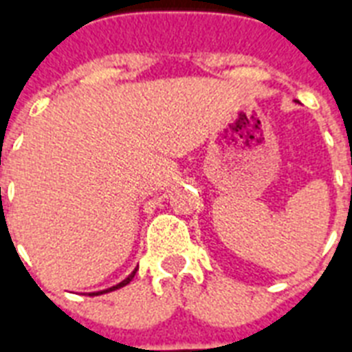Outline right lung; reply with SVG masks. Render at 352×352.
Segmentation results:
<instances>
[{"label":"right lung","mask_w":352,"mask_h":352,"mask_svg":"<svg viewBox=\"0 0 352 352\" xmlns=\"http://www.w3.org/2000/svg\"><path fill=\"white\" fill-rule=\"evenodd\" d=\"M133 275H135V270H133L132 274L128 275L126 279H124V280H121V283H119V285H116V287H111V288H106V290H100V292H94V294H89V296H100V294H106V292H113V290H117V288H121V287H124V285H128V283H130V280L133 279Z\"/></svg>","instance_id":"obj_1"}]
</instances>
